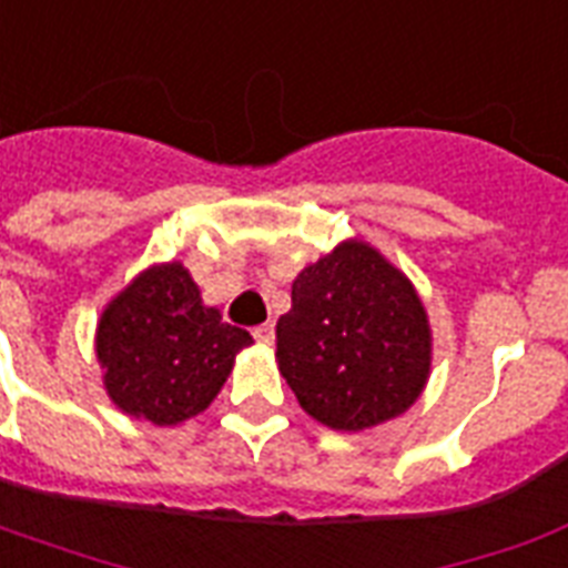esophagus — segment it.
<instances>
[{"label": "esophagus", "mask_w": 568, "mask_h": 568, "mask_svg": "<svg viewBox=\"0 0 568 568\" xmlns=\"http://www.w3.org/2000/svg\"><path fill=\"white\" fill-rule=\"evenodd\" d=\"M253 338H256L258 345H271V342H274V324H271V321H265V324L253 327Z\"/></svg>", "instance_id": "obj_1"}]
</instances>
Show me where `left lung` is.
Segmentation results:
<instances>
[{
    "label": "left lung",
    "mask_w": 568,
    "mask_h": 568,
    "mask_svg": "<svg viewBox=\"0 0 568 568\" xmlns=\"http://www.w3.org/2000/svg\"><path fill=\"white\" fill-rule=\"evenodd\" d=\"M280 374L312 418L365 430L415 404L430 372V327L418 294L363 241L303 267L276 321Z\"/></svg>",
    "instance_id": "1"
}]
</instances>
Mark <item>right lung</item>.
Returning <instances> with one entry per match:
<instances>
[{
    "label": "right lung",
    "instance_id": "right-lung-1",
    "mask_svg": "<svg viewBox=\"0 0 568 568\" xmlns=\"http://www.w3.org/2000/svg\"><path fill=\"white\" fill-rule=\"evenodd\" d=\"M247 345V329L203 306L180 262L144 271L109 303L97 327L111 400L153 424H180L203 413Z\"/></svg>",
    "mask_w": 568,
    "mask_h": 568
}]
</instances>
